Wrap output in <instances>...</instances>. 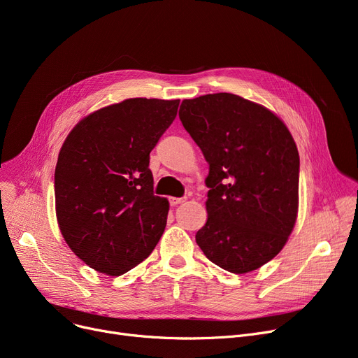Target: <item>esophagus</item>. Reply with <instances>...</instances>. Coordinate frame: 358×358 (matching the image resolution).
Wrapping results in <instances>:
<instances>
[{
	"mask_svg": "<svg viewBox=\"0 0 358 358\" xmlns=\"http://www.w3.org/2000/svg\"><path fill=\"white\" fill-rule=\"evenodd\" d=\"M168 200H169V204H171V206H177V204L185 201V197H169Z\"/></svg>",
	"mask_w": 358,
	"mask_h": 358,
	"instance_id": "esophagus-1",
	"label": "esophagus"
}]
</instances>
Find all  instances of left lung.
<instances>
[{
	"label": "left lung",
	"instance_id": "obj_1",
	"mask_svg": "<svg viewBox=\"0 0 358 358\" xmlns=\"http://www.w3.org/2000/svg\"><path fill=\"white\" fill-rule=\"evenodd\" d=\"M178 116L209 162L197 245L227 271L259 268L285 247L297 216L300 161L289 129L229 92L184 100Z\"/></svg>",
	"mask_w": 358,
	"mask_h": 358
}]
</instances>
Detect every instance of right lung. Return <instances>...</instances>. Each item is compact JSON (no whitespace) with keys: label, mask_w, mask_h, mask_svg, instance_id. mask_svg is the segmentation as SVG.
<instances>
[{"label":"right lung","mask_w":358,"mask_h":358,"mask_svg":"<svg viewBox=\"0 0 358 358\" xmlns=\"http://www.w3.org/2000/svg\"><path fill=\"white\" fill-rule=\"evenodd\" d=\"M180 100L129 99L72 129L55 169L61 232L87 266L122 275L154 251L168 200L154 194L149 154L177 116Z\"/></svg>","instance_id":"obj_1"}]
</instances>
